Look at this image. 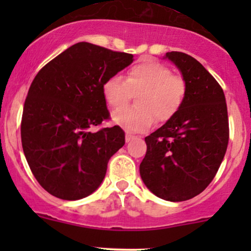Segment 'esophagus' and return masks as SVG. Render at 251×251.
I'll return each mask as SVG.
<instances>
[{"label":"esophagus","instance_id":"34e87169","mask_svg":"<svg viewBox=\"0 0 251 251\" xmlns=\"http://www.w3.org/2000/svg\"><path fill=\"white\" fill-rule=\"evenodd\" d=\"M133 135H131V134H126V137H125V139H126V143H128V142H131L132 139H133Z\"/></svg>","mask_w":251,"mask_h":251}]
</instances>
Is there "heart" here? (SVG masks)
Segmentation results:
<instances>
[{"mask_svg": "<svg viewBox=\"0 0 251 251\" xmlns=\"http://www.w3.org/2000/svg\"><path fill=\"white\" fill-rule=\"evenodd\" d=\"M133 94L137 107L118 109L112 114L116 125L131 133L145 132L157 122L165 123L179 111L186 94L185 81L172 75L171 70L155 61H145L129 68L125 80L108 77L102 85V96L112 108L125 106Z\"/></svg>", "mask_w": 251, "mask_h": 251, "instance_id": "b5f03b06", "label": "heart"}]
</instances>
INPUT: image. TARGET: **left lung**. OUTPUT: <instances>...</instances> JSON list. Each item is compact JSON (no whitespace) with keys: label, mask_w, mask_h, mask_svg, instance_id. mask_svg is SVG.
<instances>
[{"label":"left lung","mask_w":251,"mask_h":251,"mask_svg":"<svg viewBox=\"0 0 251 251\" xmlns=\"http://www.w3.org/2000/svg\"><path fill=\"white\" fill-rule=\"evenodd\" d=\"M180 72L186 94L179 111L145 138L148 150L140 177L150 191L170 201L194 198L217 174L229 142L224 92L195 57L169 51Z\"/></svg>","instance_id":"obj_1"}]
</instances>
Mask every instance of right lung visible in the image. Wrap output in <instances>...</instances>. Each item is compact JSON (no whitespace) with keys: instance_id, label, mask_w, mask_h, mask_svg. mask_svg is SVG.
Here are the masks:
<instances>
[{"instance_id":"right-lung-1","label":"right lung","mask_w":251,"mask_h":251,"mask_svg":"<svg viewBox=\"0 0 251 251\" xmlns=\"http://www.w3.org/2000/svg\"><path fill=\"white\" fill-rule=\"evenodd\" d=\"M133 55L79 42L48 62L31 82L21 123L22 148L40 185L66 201L93 194L125 144L119 126L92 133L107 119L102 85Z\"/></svg>"}]
</instances>
